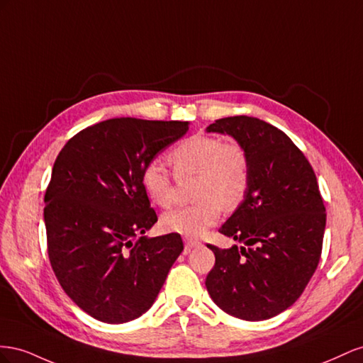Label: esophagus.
Listing matches in <instances>:
<instances>
[{"label":"esophagus","instance_id":"1","mask_svg":"<svg viewBox=\"0 0 363 363\" xmlns=\"http://www.w3.org/2000/svg\"><path fill=\"white\" fill-rule=\"evenodd\" d=\"M184 243H185V251H187V252H190L193 247H199L202 245L199 240L189 239V237H187V239H184Z\"/></svg>","mask_w":363,"mask_h":363}]
</instances>
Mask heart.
Wrapping results in <instances>:
<instances>
[{"instance_id":"heart-1","label":"heart","mask_w":363,"mask_h":363,"mask_svg":"<svg viewBox=\"0 0 363 363\" xmlns=\"http://www.w3.org/2000/svg\"><path fill=\"white\" fill-rule=\"evenodd\" d=\"M169 162L176 176L198 174L190 206L165 213L161 219L167 231L187 237L202 235L217 223L223 206H239L250 189L251 167L245 149L211 135H193L170 150ZM141 184L149 198L162 208L173 202V182L158 162H149L141 172Z\"/></svg>"}]
</instances>
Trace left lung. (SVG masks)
<instances>
[{"label":"left lung","instance_id":"1","mask_svg":"<svg viewBox=\"0 0 363 363\" xmlns=\"http://www.w3.org/2000/svg\"><path fill=\"white\" fill-rule=\"evenodd\" d=\"M206 132L231 135L251 167L243 202L219 230L242 246L206 245L216 257L206 291L228 315L274 318L301 296L323 252L327 216L316 174L294 141L260 118L226 117Z\"/></svg>","mask_w":363,"mask_h":363}]
</instances>
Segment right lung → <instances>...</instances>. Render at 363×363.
I'll use <instances>...</instances> for the list:
<instances>
[{
	"instance_id": "right-lung-1",
	"label": "right lung",
	"mask_w": 363,
	"mask_h": 363,
	"mask_svg": "<svg viewBox=\"0 0 363 363\" xmlns=\"http://www.w3.org/2000/svg\"><path fill=\"white\" fill-rule=\"evenodd\" d=\"M187 130L189 121L111 118L57 155L44 198L48 258L65 294L101 323L147 312L184 250L178 233L144 235L158 216L141 172Z\"/></svg>"
}]
</instances>
